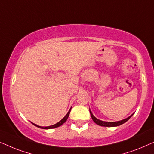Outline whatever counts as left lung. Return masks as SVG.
I'll list each match as a JSON object with an SVG mask.
<instances>
[{"label":"left lung","mask_w":154,"mask_h":154,"mask_svg":"<svg viewBox=\"0 0 154 154\" xmlns=\"http://www.w3.org/2000/svg\"><path fill=\"white\" fill-rule=\"evenodd\" d=\"M90 111V114H91V118L93 121H94L95 123H96V124H98V125H101V126H105V127H115V126H118V125H120L121 124H123V123H124L126 122L128 120L130 119V118L133 115V114H131V116H128V117L125 119H123L121 121H114V122H107V121H101L98 119H97L96 117H95L94 114H92V112Z\"/></svg>","instance_id":"left-lung-1"}]
</instances>
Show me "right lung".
Masks as SVG:
<instances>
[{
	"instance_id": "right-lung-1",
	"label": "right lung",
	"mask_w": 154,
	"mask_h": 154,
	"mask_svg": "<svg viewBox=\"0 0 154 154\" xmlns=\"http://www.w3.org/2000/svg\"><path fill=\"white\" fill-rule=\"evenodd\" d=\"M71 108H72V107H71ZM71 108H70V110H69V111H68V113H67L66 115L61 120H60V121H58V123H56V124H54V125H50V126L42 127V126H40V125H36V124H35V123H33V124L34 125H35V126L38 127V128H42V129H51V128H55L59 127V126H60V125H61L63 124V123H64L65 122H66V121H67V119H68V116H69V114H70V112Z\"/></svg>"
}]
</instances>
